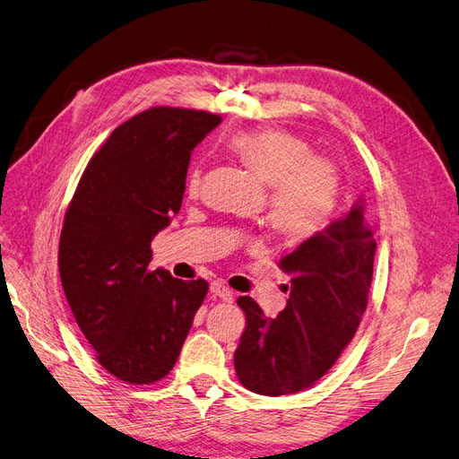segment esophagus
<instances>
[{
	"mask_svg": "<svg viewBox=\"0 0 459 459\" xmlns=\"http://www.w3.org/2000/svg\"><path fill=\"white\" fill-rule=\"evenodd\" d=\"M210 290H212V293H213V298H217V299H221V301L230 303V301L234 299L232 290L227 288L223 282H219V280H215V282H212Z\"/></svg>",
	"mask_w": 459,
	"mask_h": 459,
	"instance_id": "34e87169",
	"label": "esophagus"
}]
</instances>
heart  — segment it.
<instances>
[{"label": "heart", "instance_id": "heart-1", "mask_svg": "<svg viewBox=\"0 0 459 459\" xmlns=\"http://www.w3.org/2000/svg\"><path fill=\"white\" fill-rule=\"evenodd\" d=\"M232 152L269 185V221L290 242L315 238L326 230L337 210L342 175L328 156L313 154L310 143L286 129L261 127L240 131L230 139ZM204 186V169L186 177L190 196Z\"/></svg>", "mask_w": 459, "mask_h": 459}]
</instances>
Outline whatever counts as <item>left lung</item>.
Masks as SVG:
<instances>
[{"label": "left lung", "instance_id": "left-lung-1", "mask_svg": "<svg viewBox=\"0 0 459 459\" xmlns=\"http://www.w3.org/2000/svg\"><path fill=\"white\" fill-rule=\"evenodd\" d=\"M374 254L376 238L359 198L342 221L280 259L291 290L276 318L264 316L247 295L236 299L246 328L234 351V369L246 389L293 394L328 372L360 326Z\"/></svg>", "mask_w": 459, "mask_h": 459}]
</instances>
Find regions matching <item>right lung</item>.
Here are the masks:
<instances>
[{"label": "right lung", "mask_w": 459, "mask_h": 459, "mask_svg": "<svg viewBox=\"0 0 459 459\" xmlns=\"http://www.w3.org/2000/svg\"><path fill=\"white\" fill-rule=\"evenodd\" d=\"M219 114L154 107L91 156L58 242L63 290L97 362L131 385L164 379L210 284L151 271V242L181 210L195 146Z\"/></svg>", "instance_id": "1"}]
</instances>
